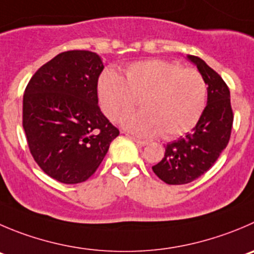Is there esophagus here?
<instances>
[{"mask_svg": "<svg viewBox=\"0 0 254 254\" xmlns=\"http://www.w3.org/2000/svg\"><path fill=\"white\" fill-rule=\"evenodd\" d=\"M127 136H128L129 138L132 139V141H133V142H136V144H137V146H146V144H147V142H146V141H142V139H139V138H136V137H133V136H129V134H127Z\"/></svg>", "mask_w": 254, "mask_h": 254, "instance_id": "1", "label": "esophagus"}]
</instances>
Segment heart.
<instances>
[{"label":"heart","instance_id":"heart-1","mask_svg":"<svg viewBox=\"0 0 254 254\" xmlns=\"http://www.w3.org/2000/svg\"><path fill=\"white\" fill-rule=\"evenodd\" d=\"M98 100L105 115L116 121L137 106L142 111L122 120L125 128L142 138L171 139L197 125L207 102V84L193 68L165 60L129 64L125 78L106 69L98 79Z\"/></svg>","mask_w":254,"mask_h":254}]
</instances>
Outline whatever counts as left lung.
I'll return each mask as SVG.
<instances>
[{"label": "left lung", "instance_id": "1", "mask_svg": "<svg viewBox=\"0 0 254 254\" xmlns=\"http://www.w3.org/2000/svg\"><path fill=\"white\" fill-rule=\"evenodd\" d=\"M188 59L208 84V98L192 132L170 142L162 161L152 167L167 185H186L206 173L228 144L233 125L231 93L226 82L199 57Z\"/></svg>", "mask_w": 254, "mask_h": 254}]
</instances>
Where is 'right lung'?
Wrapping results in <instances>:
<instances>
[{
	"instance_id": "right-lung-1",
	"label": "right lung",
	"mask_w": 254,
	"mask_h": 254,
	"mask_svg": "<svg viewBox=\"0 0 254 254\" xmlns=\"http://www.w3.org/2000/svg\"><path fill=\"white\" fill-rule=\"evenodd\" d=\"M97 53L73 50L36 71L23 95L22 126L41 170L66 185L88 180L120 134L98 106Z\"/></svg>"
}]
</instances>
